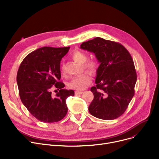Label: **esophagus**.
Returning <instances> with one entry per match:
<instances>
[{
    "instance_id": "34e87169",
    "label": "esophagus",
    "mask_w": 159,
    "mask_h": 159,
    "mask_svg": "<svg viewBox=\"0 0 159 159\" xmlns=\"http://www.w3.org/2000/svg\"><path fill=\"white\" fill-rule=\"evenodd\" d=\"M75 95H80V94H82V93H83V92L75 91Z\"/></svg>"
}]
</instances>
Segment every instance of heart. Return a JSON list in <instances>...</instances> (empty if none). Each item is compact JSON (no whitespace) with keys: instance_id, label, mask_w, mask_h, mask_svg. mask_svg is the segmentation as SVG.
I'll list each match as a JSON object with an SVG mask.
<instances>
[{"instance_id":"heart-1","label":"heart","mask_w":159,"mask_h":159,"mask_svg":"<svg viewBox=\"0 0 159 159\" xmlns=\"http://www.w3.org/2000/svg\"><path fill=\"white\" fill-rule=\"evenodd\" d=\"M71 58L77 62L83 64L84 70L92 74H95L98 70L99 64L98 61L94 60H89L86 63L88 60L87 55L82 51H75L71 54ZM92 79L88 74L85 73L78 77H73L69 83V87L71 89L76 90H82L87 86L91 83Z\"/></svg>"}]
</instances>
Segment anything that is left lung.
I'll return each instance as SVG.
<instances>
[{
    "instance_id": "8db88e82",
    "label": "left lung",
    "mask_w": 159,
    "mask_h": 159,
    "mask_svg": "<svg viewBox=\"0 0 159 159\" xmlns=\"http://www.w3.org/2000/svg\"><path fill=\"white\" fill-rule=\"evenodd\" d=\"M80 49L94 53L100 63L96 86L90 89L94 98L89 113L101 120L118 118L134 95L137 76L132 57L120 43L99 37L83 42Z\"/></svg>"
}]
</instances>
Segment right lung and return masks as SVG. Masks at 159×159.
I'll use <instances>...</instances> for the list:
<instances>
[{
    "label": "right lung",
    "instance_id": "right-lung-1",
    "mask_svg": "<svg viewBox=\"0 0 159 159\" xmlns=\"http://www.w3.org/2000/svg\"><path fill=\"white\" fill-rule=\"evenodd\" d=\"M70 48H39L27 55L19 66L17 82L20 100L40 121L58 122L67 114L66 99L75 93L63 89L65 85L60 82V61ZM53 85L59 90L55 96L50 92Z\"/></svg>",
    "mask_w": 159,
    "mask_h": 159
}]
</instances>
